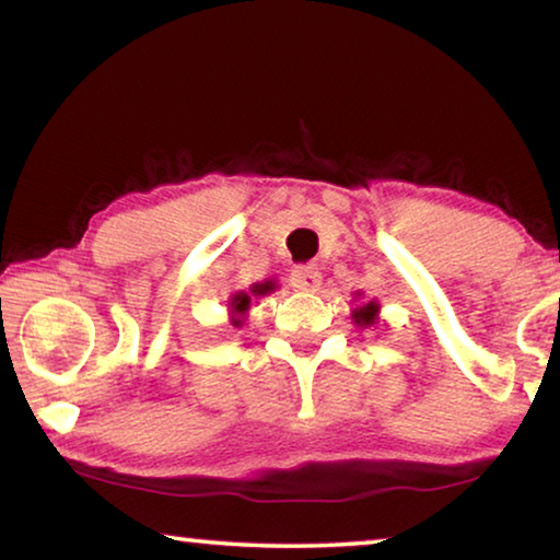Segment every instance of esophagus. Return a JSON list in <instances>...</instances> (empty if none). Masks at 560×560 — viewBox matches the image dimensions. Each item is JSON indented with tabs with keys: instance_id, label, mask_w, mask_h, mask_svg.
I'll list each match as a JSON object with an SVG mask.
<instances>
[{
	"instance_id": "1",
	"label": "esophagus",
	"mask_w": 560,
	"mask_h": 560,
	"mask_svg": "<svg viewBox=\"0 0 560 560\" xmlns=\"http://www.w3.org/2000/svg\"><path fill=\"white\" fill-rule=\"evenodd\" d=\"M291 287L296 291H316L320 287V271L316 267H296L291 271Z\"/></svg>"
}]
</instances>
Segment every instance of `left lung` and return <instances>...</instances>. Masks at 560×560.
I'll return each mask as SVG.
<instances>
[{"label": "left lung", "instance_id": "8db88e82", "mask_svg": "<svg viewBox=\"0 0 560 560\" xmlns=\"http://www.w3.org/2000/svg\"><path fill=\"white\" fill-rule=\"evenodd\" d=\"M358 296H360V293H358ZM377 311H381V306H377L375 301H371V303H365V306L355 308V311H353L355 324H358V326H371V324H375Z\"/></svg>", "mask_w": 560, "mask_h": 560}]
</instances>
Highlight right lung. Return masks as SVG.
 <instances>
[{
    "mask_svg": "<svg viewBox=\"0 0 560 560\" xmlns=\"http://www.w3.org/2000/svg\"><path fill=\"white\" fill-rule=\"evenodd\" d=\"M269 291H273V283H271V281L254 283V287H252V296H264V293H269ZM252 296H249V293H244V291L234 293V296H232L230 306H232V314H234V326H242V318H240V316H244L246 311H249Z\"/></svg>",
    "mask_w": 560,
    "mask_h": 560,
    "instance_id": "right-lung-1",
    "label": "right lung"
}]
</instances>
